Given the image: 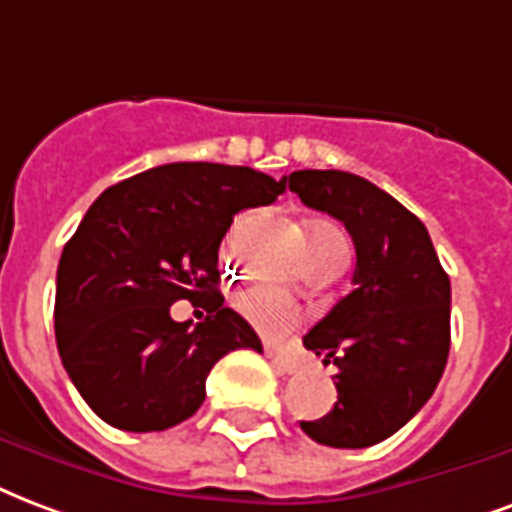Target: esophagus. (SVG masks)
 Here are the masks:
<instances>
[{
    "instance_id": "esophagus-1",
    "label": "esophagus",
    "mask_w": 512,
    "mask_h": 512,
    "mask_svg": "<svg viewBox=\"0 0 512 512\" xmlns=\"http://www.w3.org/2000/svg\"><path fill=\"white\" fill-rule=\"evenodd\" d=\"M267 356H270L272 367H275L278 372H283V375H288V372L297 370V361L291 359V356H286V353L272 351V348H267Z\"/></svg>"
}]
</instances>
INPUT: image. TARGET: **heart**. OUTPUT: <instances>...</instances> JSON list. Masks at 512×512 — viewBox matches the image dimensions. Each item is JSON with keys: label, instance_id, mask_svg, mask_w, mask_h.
I'll list each match as a JSON object with an SVG mask.
<instances>
[{"label": "heart", "instance_id": "heart-1", "mask_svg": "<svg viewBox=\"0 0 512 512\" xmlns=\"http://www.w3.org/2000/svg\"><path fill=\"white\" fill-rule=\"evenodd\" d=\"M307 253H310V261H348L351 245H348V237L343 234V229H337L334 224L318 221V224L307 226ZM234 307H237V313H240L248 324L256 326L259 332L275 334V337L291 332V329L302 321V310H299L294 302H288L283 294H278L275 288L267 286H253L240 291V294L234 297Z\"/></svg>", "mask_w": 512, "mask_h": 512}]
</instances>
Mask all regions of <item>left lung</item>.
Masks as SVG:
<instances>
[{"label": "left lung", "instance_id": "obj_1", "mask_svg": "<svg viewBox=\"0 0 512 512\" xmlns=\"http://www.w3.org/2000/svg\"><path fill=\"white\" fill-rule=\"evenodd\" d=\"M286 180L307 207L343 221L356 245L353 291L302 340L337 364V402L302 429L332 448L383 443L443 378L451 280L426 226L375 183L340 169H297Z\"/></svg>", "mask_w": 512, "mask_h": 512}]
</instances>
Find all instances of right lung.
Wrapping results in <instances>:
<instances>
[{"label": "right lung", "instance_id": "right-lung-1", "mask_svg": "<svg viewBox=\"0 0 512 512\" xmlns=\"http://www.w3.org/2000/svg\"><path fill=\"white\" fill-rule=\"evenodd\" d=\"M286 191L251 167L175 161L99 194L56 272V345L96 416L124 432H161L205 402V380L237 348L261 353L251 324L224 307L218 248L234 215ZM206 302L194 330L171 321L178 298Z\"/></svg>", "mask_w": 512, "mask_h": 512}]
</instances>
